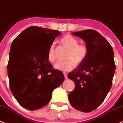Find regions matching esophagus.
<instances>
[{
	"instance_id": "esophagus-1",
	"label": "esophagus",
	"mask_w": 123,
	"mask_h": 123,
	"mask_svg": "<svg viewBox=\"0 0 123 123\" xmlns=\"http://www.w3.org/2000/svg\"><path fill=\"white\" fill-rule=\"evenodd\" d=\"M63 74H64V75L65 79H67V74H66V73H63Z\"/></svg>"
}]
</instances>
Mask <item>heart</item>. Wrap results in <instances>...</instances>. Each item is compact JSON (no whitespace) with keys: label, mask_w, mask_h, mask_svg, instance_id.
<instances>
[{"label":"heart","mask_w":123,"mask_h":123,"mask_svg":"<svg viewBox=\"0 0 123 123\" xmlns=\"http://www.w3.org/2000/svg\"><path fill=\"white\" fill-rule=\"evenodd\" d=\"M60 42L69 49L67 56L68 60L56 62L53 66L56 70L61 71H68L73 70L75 66V64H80L87 57V48L85 45L78 44V40L74 36L70 34L64 36L61 38ZM47 58L49 62L51 63L55 61V44L53 43L50 45L48 50Z\"/></svg>","instance_id":"obj_1"}]
</instances>
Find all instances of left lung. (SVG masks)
Masks as SVG:
<instances>
[{"mask_svg":"<svg viewBox=\"0 0 123 123\" xmlns=\"http://www.w3.org/2000/svg\"><path fill=\"white\" fill-rule=\"evenodd\" d=\"M83 39L88 49L85 60L68 74L75 89L68 94L75 109L90 112L102 103L110 90L115 71L113 50L109 42L96 30L73 33Z\"/></svg>","mask_w":123,"mask_h":123,"instance_id":"left-lung-1","label":"left lung"}]
</instances>
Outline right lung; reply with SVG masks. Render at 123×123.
<instances>
[{
    "label": "right lung",
    "mask_w": 123,
    "mask_h": 123,
    "mask_svg": "<svg viewBox=\"0 0 123 123\" xmlns=\"http://www.w3.org/2000/svg\"><path fill=\"white\" fill-rule=\"evenodd\" d=\"M62 33L30 26L12 41L7 73L11 93L22 106L30 111L44 107L52 92L64 81L63 73L53 68L48 60L50 45Z\"/></svg>",
    "instance_id": "add662e5"
}]
</instances>
